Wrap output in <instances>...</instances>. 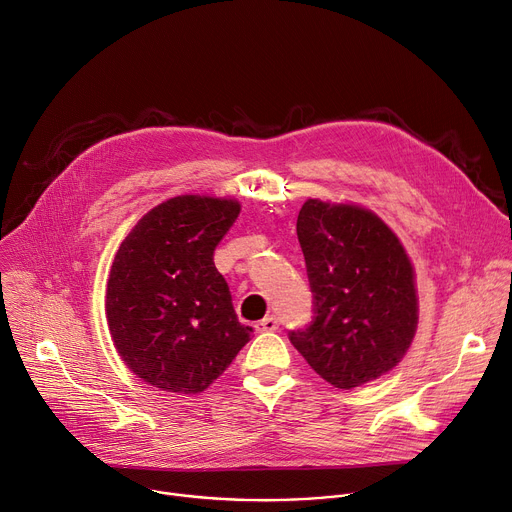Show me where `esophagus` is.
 I'll return each instance as SVG.
<instances>
[{"mask_svg": "<svg viewBox=\"0 0 512 512\" xmlns=\"http://www.w3.org/2000/svg\"><path fill=\"white\" fill-rule=\"evenodd\" d=\"M255 329H257L259 333H273V331L280 329V320H277L275 316H265L263 320H259V322L255 324Z\"/></svg>", "mask_w": 512, "mask_h": 512, "instance_id": "obj_1", "label": "esophagus"}]
</instances>
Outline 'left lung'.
Listing matches in <instances>:
<instances>
[{"instance_id": "8db88e82", "label": "left lung", "mask_w": 512, "mask_h": 512, "mask_svg": "<svg viewBox=\"0 0 512 512\" xmlns=\"http://www.w3.org/2000/svg\"><path fill=\"white\" fill-rule=\"evenodd\" d=\"M296 232L314 316L290 331L292 345L335 388L380 378L404 357L418 320L400 241L369 210L320 200L304 202Z\"/></svg>"}]
</instances>
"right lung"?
Instances as JSON below:
<instances>
[{
	"label": "right lung",
	"instance_id": "obj_1",
	"mask_svg": "<svg viewBox=\"0 0 512 512\" xmlns=\"http://www.w3.org/2000/svg\"><path fill=\"white\" fill-rule=\"evenodd\" d=\"M239 202L177 196L147 212L122 241L106 314L122 361L165 392L206 390L251 341L214 251Z\"/></svg>",
	"mask_w": 512,
	"mask_h": 512
}]
</instances>
